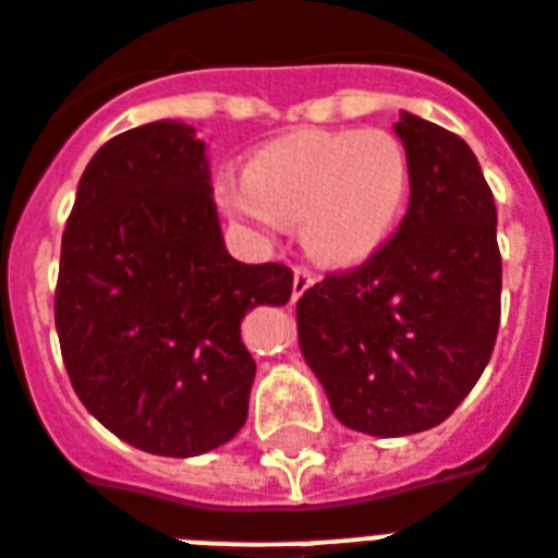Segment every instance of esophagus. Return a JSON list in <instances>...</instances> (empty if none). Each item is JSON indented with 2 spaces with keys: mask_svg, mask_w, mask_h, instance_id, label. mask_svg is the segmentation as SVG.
<instances>
[{
  "mask_svg": "<svg viewBox=\"0 0 558 558\" xmlns=\"http://www.w3.org/2000/svg\"><path fill=\"white\" fill-rule=\"evenodd\" d=\"M313 284H316V274H313V270H307V268L293 270V302H296V299H302L304 293L313 288Z\"/></svg>",
  "mask_w": 558,
  "mask_h": 558,
  "instance_id": "obj_1",
  "label": "esophagus"
}]
</instances>
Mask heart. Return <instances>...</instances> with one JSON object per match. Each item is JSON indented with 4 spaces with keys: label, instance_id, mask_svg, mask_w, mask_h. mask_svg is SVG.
Returning <instances> with one entry per match:
<instances>
[{
    "label": "heart",
    "instance_id": "obj_1",
    "mask_svg": "<svg viewBox=\"0 0 558 558\" xmlns=\"http://www.w3.org/2000/svg\"><path fill=\"white\" fill-rule=\"evenodd\" d=\"M409 157L387 130L296 132L262 146L242 183L220 180L228 214L259 231L296 222L304 247L327 265L375 254L409 203Z\"/></svg>",
    "mask_w": 558,
    "mask_h": 558
}]
</instances>
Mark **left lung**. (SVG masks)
I'll use <instances>...</instances> for the list:
<instances>
[{
	"instance_id": "8db88e82",
	"label": "left lung",
	"mask_w": 558,
	"mask_h": 558,
	"mask_svg": "<svg viewBox=\"0 0 558 558\" xmlns=\"http://www.w3.org/2000/svg\"><path fill=\"white\" fill-rule=\"evenodd\" d=\"M412 171L401 228L296 304L304 361L332 415L373 437L417 435L463 403L499 330L497 208L463 137L401 112Z\"/></svg>"
}]
</instances>
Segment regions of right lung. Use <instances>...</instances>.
Masks as SVG:
<instances>
[{"label": "right lung", "mask_w": 558, "mask_h": 558, "mask_svg": "<svg viewBox=\"0 0 558 558\" xmlns=\"http://www.w3.org/2000/svg\"><path fill=\"white\" fill-rule=\"evenodd\" d=\"M206 143L143 123L95 151L61 236L56 330L78 401L135 449L197 457L247 417L240 325L288 304L293 270L226 251Z\"/></svg>", "instance_id": "obj_1"}]
</instances>
